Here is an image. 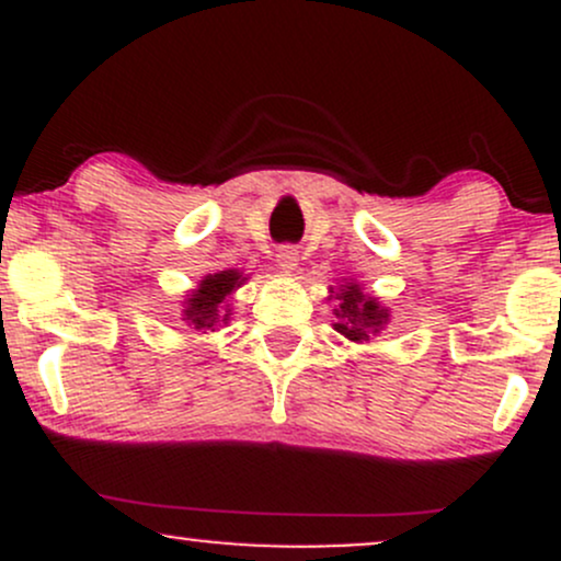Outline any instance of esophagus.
<instances>
[{
    "mask_svg": "<svg viewBox=\"0 0 561 561\" xmlns=\"http://www.w3.org/2000/svg\"><path fill=\"white\" fill-rule=\"evenodd\" d=\"M298 261H300L298 250L289 248V244H285V248L276 250V266H279L282 272H287V274L295 272V268H298Z\"/></svg>",
    "mask_w": 561,
    "mask_h": 561,
    "instance_id": "obj_1",
    "label": "esophagus"
}]
</instances>
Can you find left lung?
Here are the masks:
<instances>
[{
    "label": "left lung",
    "mask_w": 561,
    "mask_h": 561,
    "mask_svg": "<svg viewBox=\"0 0 561 561\" xmlns=\"http://www.w3.org/2000/svg\"><path fill=\"white\" fill-rule=\"evenodd\" d=\"M334 293V289H330ZM334 298V330L340 334H345L347 340L353 343H366L371 340L375 334H379L385 330V324L390 321L388 308H382L377 302V298H369L364 295V289L356 285V282H345L340 285L337 293L332 295Z\"/></svg>",
    "instance_id": "obj_1"
}]
</instances>
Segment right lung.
<instances>
[{"label": "right lung", "mask_w": 561, "mask_h": 561, "mask_svg": "<svg viewBox=\"0 0 561 561\" xmlns=\"http://www.w3.org/2000/svg\"><path fill=\"white\" fill-rule=\"evenodd\" d=\"M244 282L242 272L227 268V272L203 276L197 289L186 295L182 308V321L192 332H216L229 319L227 298Z\"/></svg>", "instance_id": "add662e5"}]
</instances>
